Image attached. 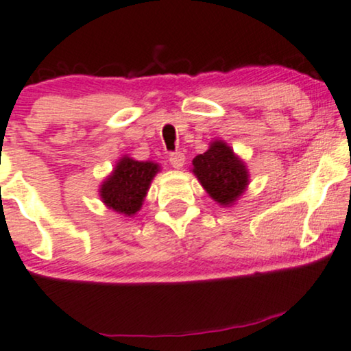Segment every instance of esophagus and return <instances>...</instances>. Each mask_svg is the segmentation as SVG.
<instances>
[{
  "mask_svg": "<svg viewBox=\"0 0 351 351\" xmlns=\"http://www.w3.org/2000/svg\"><path fill=\"white\" fill-rule=\"evenodd\" d=\"M184 153H181V151H176V153L170 154V164L173 169H181V167L184 165Z\"/></svg>",
  "mask_w": 351,
  "mask_h": 351,
  "instance_id": "34e87169",
  "label": "esophagus"
}]
</instances>
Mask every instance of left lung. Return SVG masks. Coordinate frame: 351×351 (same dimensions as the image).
I'll list each match as a JSON object with an SVG mask.
<instances>
[{
    "instance_id": "obj_1",
    "label": "left lung",
    "mask_w": 351,
    "mask_h": 351,
    "mask_svg": "<svg viewBox=\"0 0 351 351\" xmlns=\"http://www.w3.org/2000/svg\"><path fill=\"white\" fill-rule=\"evenodd\" d=\"M191 171L209 197L230 208L247 191L250 175L245 162L223 140L209 142L208 149L192 160Z\"/></svg>"
}]
</instances>
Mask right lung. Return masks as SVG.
Returning a JSON list of instances; mask_svg holds the SVG:
<instances>
[{"mask_svg":"<svg viewBox=\"0 0 351 351\" xmlns=\"http://www.w3.org/2000/svg\"><path fill=\"white\" fill-rule=\"evenodd\" d=\"M159 171L158 162L135 160L125 154L101 182L99 197L108 209L124 217H132L142 209L151 182Z\"/></svg>","mask_w":351,"mask_h":351,"instance_id":"add662e5","label":"right lung"}]
</instances>
